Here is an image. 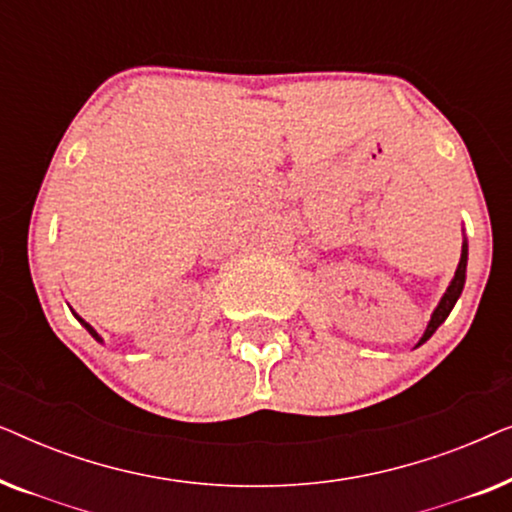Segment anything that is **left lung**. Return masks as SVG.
Masks as SVG:
<instances>
[{"label": "left lung", "mask_w": 512, "mask_h": 512, "mask_svg": "<svg viewBox=\"0 0 512 512\" xmlns=\"http://www.w3.org/2000/svg\"><path fill=\"white\" fill-rule=\"evenodd\" d=\"M466 265H468V240H466V235H464V242H461V258H459L457 272H454L452 282H450V286H447V291L443 293V298H440V303L436 305V310L431 312V319H429V324H426V331H424L422 338H419V342H417L415 347L424 345V342L429 340L431 335L438 331V326L443 324V321H445L447 317H450L452 307L457 305L461 291H464V284H466Z\"/></svg>", "instance_id": "8db88e82"}]
</instances>
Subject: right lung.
Wrapping results in <instances>:
<instances>
[{
	"mask_svg": "<svg viewBox=\"0 0 512 512\" xmlns=\"http://www.w3.org/2000/svg\"><path fill=\"white\" fill-rule=\"evenodd\" d=\"M72 314H74V317H76V319H79V324H81V326H83V328H86V331H88V333H90V335H93V338H95V340H97V342H100V345H104V340H102V335H100V333H97V331H95V328H93V326H90V324H88V321H86V319H81V317H79V314H76V312H74V310H72Z\"/></svg>",
	"mask_w": 512,
	"mask_h": 512,
	"instance_id": "1",
	"label": "right lung"
}]
</instances>
